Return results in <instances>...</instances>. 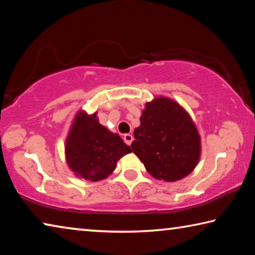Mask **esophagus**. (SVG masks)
<instances>
[{
	"label": "esophagus",
	"mask_w": 255,
	"mask_h": 255,
	"mask_svg": "<svg viewBox=\"0 0 255 255\" xmlns=\"http://www.w3.org/2000/svg\"><path fill=\"white\" fill-rule=\"evenodd\" d=\"M124 140L127 145H130L133 140V137L132 135H130V133H126V135H124Z\"/></svg>",
	"instance_id": "esophagus-1"
}]
</instances>
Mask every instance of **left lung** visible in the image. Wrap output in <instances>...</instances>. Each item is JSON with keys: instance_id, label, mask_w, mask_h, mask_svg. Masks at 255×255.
<instances>
[{"instance_id": "obj_1", "label": "left lung", "mask_w": 255, "mask_h": 255, "mask_svg": "<svg viewBox=\"0 0 255 255\" xmlns=\"http://www.w3.org/2000/svg\"><path fill=\"white\" fill-rule=\"evenodd\" d=\"M133 137L132 152L157 180H181L199 161L200 137L196 126L183 108L167 98L146 103Z\"/></svg>"}]
</instances>
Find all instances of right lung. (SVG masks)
<instances>
[{
  "label": "right lung",
  "instance_id": "right-lung-1",
  "mask_svg": "<svg viewBox=\"0 0 255 255\" xmlns=\"http://www.w3.org/2000/svg\"><path fill=\"white\" fill-rule=\"evenodd\" d=\"M65 150L68 166L77 176L99 181L110 175L119 158L130 153L131 148L117 133L99 124L97 114L80 112L67 137Z\"/></svg>",
  "mask_w": 255,
  "mask_h": 255
}]
</instances>
